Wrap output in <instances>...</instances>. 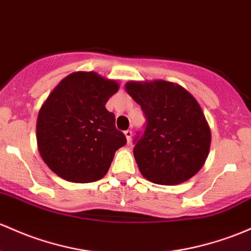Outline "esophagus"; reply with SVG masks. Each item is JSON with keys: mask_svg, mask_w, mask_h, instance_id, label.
<instances>
[{"mask_svg": "<svg viewBox=\"0 0 251 251\" xmlns=\"http://www.w3.org/2000/svg\"><path fill=\"white\" fill-rule=\"evenodd\" d=\"M124 134H125L126 139H127V143L131 142V138H132V131L131 130H126L124 132Z\"/></svg>", "mask_w": 251, "mask_h": 251, "instance_id": "1", "label": "esophagus"}]
</instances>
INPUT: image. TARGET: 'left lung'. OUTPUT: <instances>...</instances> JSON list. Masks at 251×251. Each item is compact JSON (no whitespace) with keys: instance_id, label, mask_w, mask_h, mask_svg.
I'll use <instances>...</instances> for the list:
<instances>
[{"instance_id":"left-lung-1","label":"left lung","mask_w":251,"mask_h":251,"mask_svg":"<svg viewBox=\"0 0 251 251\" xmlns=\"http://www.w3.org/2000/svg\"><path fill=\"white\" fill-rule=\"evenodd\" d=\"M125 88L147 119L133 140L142 175L166 186L189 180L210 151L211 131L200 104L183 87L162 79L132 81Z\"/></svg>"}]
</instances>
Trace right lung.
I'll return each instance as SVG.
<instances>
[{
    "mask_svg": "<svg viewBox=\"0 0 251 251\" xmlns=\"http://www.w3.org/2000/svg\"><path fill=\"white\" fill-rule=\"evenodd\" d=\"M119 84L94 71L70 74L52 90L37 120L41 158L59 177L70 182L100 180L126 137L115 127L106 102Z\"/></svg>",
    "mask_w": 251,
    "mask_h": 251,
    "instance_id": "obj_1",
    "label": "right lung"
}]
</instances>
